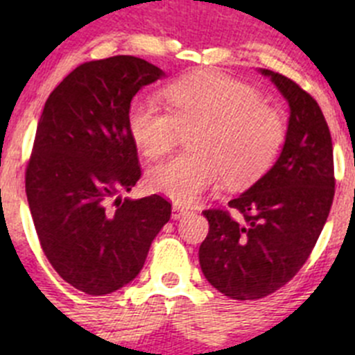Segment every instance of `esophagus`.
Returning a JSON list of instances; mask_svg holds the SVG:
<instances>
[{
	"mask_svg": "<svg viewBox=\"0 0 355 355\" xmlns=\"http://www.w3.org/2000/svg\"><path fill=\"white\" fill-rule=\"evenodd\" d=\"M171 211H173V214H171V218H173V220H180L182 216H185V214L189 213V207L182 206V204H173V207H171Z\"/></svg>",
	"mask_w": 355,
	"mask_h": 355,
	"instance_id": "obj_1",
	"label": "esophagus"
}]
</instances>
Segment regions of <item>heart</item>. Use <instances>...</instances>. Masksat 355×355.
I'll return each instance as SVG.
<instances>
[{
	"label": "heart",
	"mask_w": 355,
	"mask_h": 355,
	"mask_svg": "<svg viewBox=\"0 0 355 355\" xmlns=\"http://www.w3.org/2000/svg\"><path fill=\"white\" fill-rule=\"evenodd\" d=\"M170 111L155 101H134L128 134L148 159L166 155L180 132L192 153L157 164L149 187L178 204H191L221 177L230 187L250 184L264 173L285 141L282 114L264 105L250 85L214 70H200L164 89Z\"/></svg>",
	"instance_id": "b5f03b06"
}]
</instances>
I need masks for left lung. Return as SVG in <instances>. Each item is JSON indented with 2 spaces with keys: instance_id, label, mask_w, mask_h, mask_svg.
<instances>
[{
  "instance_id": "obj_1",
  "label": "left lung",
  "mask_w": 355,
  "mask_h": 355,
  "mask_svg": "<svg viewBox=\"0 0 355 355\" xmlns=\"http://www.w3.org/2000/svg\"><path fill=\"white\" fill-rule=\"evenodd\" d=\"M288 103L277 163L228 202L207 209L199 264L214 288L235 300L270 295L295 277L316 245L335 196L330 128L318 103L285 75L259 68Z\"/></svg>"
}]
</instances>
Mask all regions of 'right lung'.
I'll use <instances>...</instances> for the list:
<instances>
[{"label":"right lung","mask_w":355,"mask_h":355,"mask_svg":"<svg viewBox=\"0 0 355 355\" xmlns=\"http://www.w3.org/2000/svg\"><path fill=\"white\" fill-rule=\"evenodd\" d=\"M161 77L135 56L82 63L49 94L37 123L25 171L35 232L56 273L89 295L130 284L170 220L161 196L120 198L141 178L130 103Z\"/></svg>","instance_id":"1"}]
</instances>
